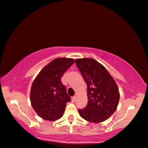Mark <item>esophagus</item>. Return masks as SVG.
<instances>
[{"label":"esophagus","instance_id":"34e87169","mask_svg":"<svg viewBox=\"0 0 148 148\" xmlns=\"http://www.w3.org/2000/svg\"><path fill=\"white\" fill-rule=\"evenodd\" d=\"M76 100V97H72V102H75Z\"/></svg>","mask_w":148,"mask_h":148}]
</instances>
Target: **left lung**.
<instances>
[{"instance_id":"left-lung-1","label":"left lung","mask_w":148,"mask_h":148,"mask_svg":"<svg viewBox=\"0 0 148 148\" xmlns=\"http://www.w3.org/2000/svg\"><path fill=\"white\" fill-rule=\"evenodd\" d=\"M76 64L87 84L88 102L79 114L89 122L106 121L118 106L120 94L112 76L103 65L92 58H77Z\"/></svg>"}]
</instances>
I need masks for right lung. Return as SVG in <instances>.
I'll return each instance as SVG.
<instances>
[{
    "mask_svg": "<svg viewBox=\"0 0 148 148\" xmlns=\"http://www.w3.org/2000/svg\"><path fill=\"white\" fill-rule=\"evenodd\" d=\"M74 63L72 58H56L46 65L34 81L30 101L34 110L42 119L55 121L63 115L66 103L71 98L60 79Z\"/></svg>",
    "mask_w": 148,
    "mask_h": 148,
    "instance_id": "obj_1",
    "label": "right lung"
}]
</instances>
